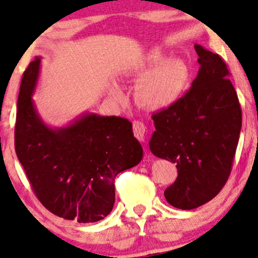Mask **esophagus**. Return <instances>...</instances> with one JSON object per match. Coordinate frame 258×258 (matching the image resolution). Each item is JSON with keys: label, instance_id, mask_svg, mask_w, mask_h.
I'll use <instances>...</instances> for the list:
<instances>
[{"label": "esophagus", "instance_id": "obj_1", "mask_svg": "<svg viewBox=\"0 0 258 258\" xmlns=\"http://www.w3.org/2000/svg\"><path fill=\"white\" fill-rule=\"evenodd\" d=\"M134 134L135 137L137 140H140L141 142H144V138H146L147 135V128L144 126V123L140 122V121H135L134 122Z\"/></svg>", "mask_w": 258, "mask_h": 258}]
</instances>
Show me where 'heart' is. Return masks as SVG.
Returning <instances> with one entry per match:
<instances>
[{
	"label": "heart",
	"mask_w": 258,
	"mask_h": 258,
	"mask_svg": "<svg viewBox=\"0 0 258 258\" xmlns=\"http://www.w3.org/2000/svg\"><path fill=\"white\" fill-rule=\"evenodd\" d=\"M138 75H143L136 86L138 101L149 109L160 110L174 105L185 94L189 81V70L179 57L165 58L160 51H151L138 62ZM110 94L122 99L123 92L117 84H112Z\"/></svg>",
	"instance_id": "b5f03b06"
}]
</instances>
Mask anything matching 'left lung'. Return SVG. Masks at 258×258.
I'll list each match as a JSON object with an SVG mask.
<instances>
[{"instance_id":"8db88e82","label":"left lung","mask_w":258,"mask_h":258,"mask_svg":"<svg viewBox=\"0 0 258 258\" xmlns=\"http://www.w3.org/2000/svg\"><path fill=\"white\" fill-rule=\"evenodd\" d=\"M197 77L174 105L152 116L155 131L149 148L176 164L177 177L164 192L179 209L209 202L225 185L241 131V107L225 62L201 45Z\"/></svg>"}]
</instances>
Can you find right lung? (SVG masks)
Here are the masks:
<instances>
[{
    "mask_svg": "<svg viewBox=\"0 0 258 258\" xmlns=\"http://www.w3.org/2000/svg\"><path fill=\"white\" fill-rule=\"evenodd\" d=\"M40 56L21 82L14 146L36 197L51 213L78 223L104 219L115 203V177L143 157L132 123L86 112L64 127L47 126L33 100Z\"/></svg>",
    "mask_w": 258,
    "mask_h": 258,
    "instance_id": "add662e5",
    "label": "right lung"
}]
</instances>
